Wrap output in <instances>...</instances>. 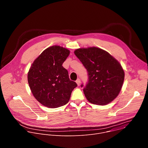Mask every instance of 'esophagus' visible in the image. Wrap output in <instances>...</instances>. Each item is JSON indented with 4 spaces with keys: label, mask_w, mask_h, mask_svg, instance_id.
<instances>
[{
    "label": "esophagus",
    "mask_w": 148,
    "mask_h": 148,
    "mask_svg": "<svg viewBox=\"0 0 148 148\" xmlns=\"http://www.w3.org/2000/svg\"><path fill=\"white\" fill-rule=\"evenodd\" d=\"M76 83H77V85L79 86V85H80V83H81V80H80V79H79V78H78L77 80H76Z\"/></svg>",
    "instance_id": "esophagus-1"
}]
</instances>
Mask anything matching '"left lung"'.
<instances>
[{
	"mask_svg": "<svg viewBox=\"0 0 148 148\" xmlns=\"http://www.w3.org/2000/svg\"><path fill=\"white\" fill-rule=\"evenodd\" d=\"M74 54L88 71V82L83 90L87 100L93 104L105 105L115 99L125 77L119 61L96 47L78 49Z\"/></svg>",
	"mask_w": 148,
	"mask_h": 148,
	"instance_id": "1",
	"label": "left lung"
}]
</instances>
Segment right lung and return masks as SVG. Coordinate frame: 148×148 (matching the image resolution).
Here are the masks:
<instances>
[{"label": "right lung", "mask_w": 148, "mask_h": 148, "mask_svg": "<svg viewBox=\"0 0 148 148\" xmlns=\"http://www.w3.org/2000/svg\"><path fill=\"white\" fill-rule=\"evenodd\" d=\"M70 50L59 46L48 47L35 59L27 74L28 83L34 98L44 106L55 108L66 105L77 86L70 79L62 66Z\"/></svg>", "instance_id": "1"}]
</instances>
